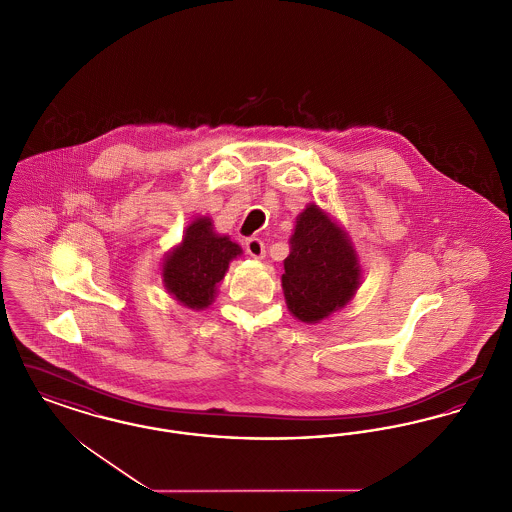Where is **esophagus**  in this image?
I'll return each mask as SVG.
<instances>
[{"label": "esophagus", "instance_id": "34e87169", "mask_svg": "<svg viewBox=\"0 0 512 512\" xmlns=\"http://www.w3.org/2000/svg\"><path fill=\"white\" fill-rule=\"evenodd\" d=\"M245 251L253 257V259H263L265 257V244L259 238H247L245 240Z\"/></svg>", "mask_w": 512, "mask_h": 512}]
</instances>
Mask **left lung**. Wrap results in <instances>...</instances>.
<instances>
[{
    "label": "left lung",
    "instance_id": "8db88e82",
    "mask_svg": "<svg viewBox=\"0 0 512 512\" xmlns=\"http://www.w3.org/2000/svg\"><path fill=\"white\" fill-rule=\"evenodd\" d=\"M361 286V265L347 234L311 203L295 219L282 290L301 322H318L345 307Z\"/></svg>",
    "mask_w": 512,
    "mask_h": 512
}]
</instances>
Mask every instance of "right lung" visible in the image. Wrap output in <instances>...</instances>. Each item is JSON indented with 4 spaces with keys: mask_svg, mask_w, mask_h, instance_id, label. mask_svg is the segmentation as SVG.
<instances>
[{
    "mask_svg": "<svg viewBox=\"0 0 512 512\" xmlns=\"http://www.w3.org/2000/svg\"><path fill=\"white\" fill-rule=\"evenodd\" d=\"M242 255V247L213 230L209 217H197L186 228L182 242L163 261V284L188 309H207L228 265Z\"/></svg>",
    "mask_w": 512,
    "mask_h": 512,
    "instance_id": "right-lung-1",
    "label": "right lung"
}]
</instances>
